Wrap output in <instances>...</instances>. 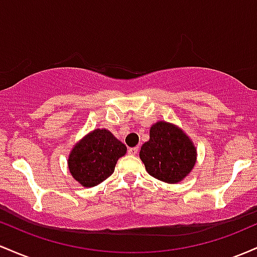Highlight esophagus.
Instances as JSON below:
<instances>
[{
    "instance_id": "1",
    "label": "esophagus",
    "mask_w": 257,
    "mask_h": 257,
    "mask_svg": "<svg viewBox=\"0 0 257 257\" xmlns=\"http://www.w3.org/2000/svg\"><path fill=\"white\" fill-rule=\"evenodd\" d=\"M127 153L130 155H136L138 153V147H134V148H128Z\"/></svg>"
}]
</instances>
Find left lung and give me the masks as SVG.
<instances>
[{"mask_svg":"<svg viewBox=\"0 0 257 257\" xmlns=\"http://www.w3.org/2000/svg\"><path fill=\"white\" fill-rule=\"evenodd\" d=\"M140 158L153 177L166 183H177L194 167L197 149L180 127L158 121L151 127L149 141L141 148Z\"/></svg>","mask_w":257,"mask_h":257,"instance_id":"8db88e82","label":"left lung"}]
</instances>
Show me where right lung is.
<instances>
[{"label": "right lung", "instance_id": "1", "mask_svg": "<svg viewBox=\"0 0 257 257\" xmlns=\"http://www.w3.org/2000/svg\"><path fill=\"white\" fill-rule=\"evenodd\" d=\"M126 146L110 131L97 128L77 142L69 154V171L83 187H94L114 172L119 158L126 154Z\"/></svg>", "mask_w": 257, "mask_h": 257}]
</instances>
